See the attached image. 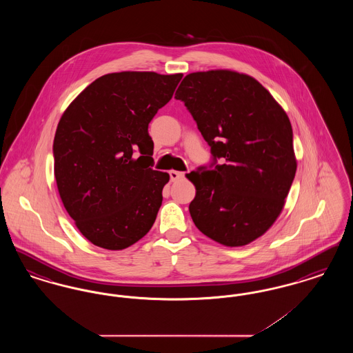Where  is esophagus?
Returning a JSON list of instances; mask_svg holds the SVG:
<instances>
[{
	"mask_svg": "<svg viewBox=\"0 0 353 353\" xmlns=\"http://www.w3.org/2000/svg\"><path fill=\"white\" fill-rule=\"evenodd\" d=\"M169 176H170L172 181H179V180L184 179L185 173L184 172H179V170H170Z\"/></svg>",
	"mask_w": 353,
	"mask_h": 353,
	"instance_id": "34e87169",
	"label": "esophagus"
}]
</instances>
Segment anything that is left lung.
<instances>
[{"label":"left lung","instance_id":"left-lung-1","mask_svg":"<svg viewBox=\"0 0 353 353\" xmlns=\"http://www.w3.org/2000/svg\"><path fill=\"white\" fill-rule=\"evenodd\" d=\"M174 98L223 160L186 174L196 186L194 225L223 246L249 245L279 217L295 177L290 119L256 79L232 70L188 74Z\"/></svg>","mask_w":353,"mask_h":353}]
</instances>
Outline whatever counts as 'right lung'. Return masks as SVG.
Listing matches in <instances>:
<instances>
[{
	"mask_svg": "<svg viewBox=\"0 0 353 353\" xmlns=\"http://www.w3.org/2000/svg\"><path fill=\"white\" fill-rule=\"evenodd\" d=\"M183 74H105L70 103L54 137L59 197L95 246L123 250L151 230L169 174L151 168L148 124Z\"/></svg>",
	"mask_w": 353,
	"mask_h": 353,
	"instance_id": "1",
	"label": "right lung"
}]
</instances>
